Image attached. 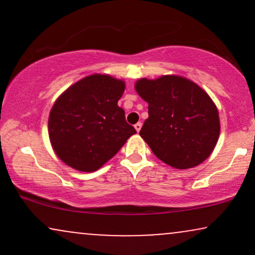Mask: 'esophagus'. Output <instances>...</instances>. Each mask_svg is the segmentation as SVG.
I'll return each mask as SVG.
<instances>
[{"mask_svg":"<svg viewBox=\"0 0 255 255\" xmlns=\"http://www.w3.org/2000/svg\"><path fill=\"white\" fill-rule=\"evenodd\" d=\"M141 126H142L141 122H137V124L134 125V128H135L136 131H140V129H141Z\"/></svg>","mask_w":255,"mask_h":255,"instance_id":"esophagus-1","label":"esophagus"}]
</instances>
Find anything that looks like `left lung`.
Here are the masks:
<instances>
[{
  "instance_id": "1",
  "label": "left lung",
  "mask_w": 255,
  "mask_h": 255,
  "mask_svg": "<svg viewBox=\"0 0 255 255\" xmlns=\"http://www.w3.org/2000/svg\"><path fill=\"white\" fill-rule=\"evenodd\" d=\"M137 95L148 103L140 135L165 164L189 169L203 163L218 141L219 116L212 99L188 79H140Z\"/></svg>"
}]
</instances>
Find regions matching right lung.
<instances>
[{"instance_id":"add662e5","label":"right lung","mask_w":255,"mask_h":255,"mask_svg":"<svg viewBox=\"0 0 255 255\" xmlns=\"http://www.w3.org/2000/svg\"><path fill=\"white\" fill-rule=\"evenodd\" d=\"M124 92V81L95 74L58 97L49 116V136L61 160L79 171H95L136 133L118 105Z\"/></svg>"}]
</instances>
